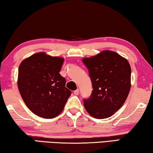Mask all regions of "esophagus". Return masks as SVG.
Listing matches in <instances>:
<instances>
[{"mask_svg":"<svg viewBox=\"0 0 153 153\" xmlns=\"http://www.w3.org/2000/svg\"><path fill=\"white\" fill-rule=\"evenodd\" d=\"M74 94H75V95H78V94H79V89H77V90H74Z\"/></svg>","mask_w":153,"mask_h":153,"instance_id":"1","label":"esophagus"}]
</instances>
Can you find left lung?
I'll return each instance as SVG.
<instances>
[{"instance_id":"obj_1","label":"left lung","mask_w":153,"mask_h":153,"mask_svg":"<svg viewBox=\"0 0 153 153\" xmlns=\"http://www.w3.org/2000/svg\"><path fill=\"white\" fill-rule=\"evenodd\" d=\"M89 70L93 90L84 100L86 111L96 119L113 115L127 99L131 87V68L124 57L110 50L82 59Z\"/></svg>"}]
</instances>
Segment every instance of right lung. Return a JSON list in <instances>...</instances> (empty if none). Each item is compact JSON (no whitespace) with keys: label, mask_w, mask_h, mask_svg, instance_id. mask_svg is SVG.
Returning <instances> with one entry per match:
<instances>
[{"label":"right lung","mask_w":153,"mask_h":153,"mask_svg":"<svg viewBox=\"0 0 153 153\" xmlns=\"http://www.w3.org/2000/svg\"><path fill=\"white\" fill-rule=\"evenodd\" d=\"M64 59L38 52L21 62L18 88L25 105L33 113L52 119L63 111L71 94L61 71Z\"/></svg>","instance_id":"right-lung-1"}]
</instances>
